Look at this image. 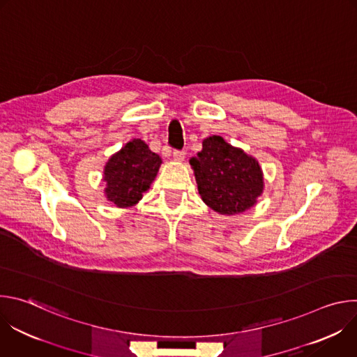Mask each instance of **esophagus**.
Listing matches in <instances>:
<instances>
[{
  "label": "esophagus",
  "instance_id": "esophagus-1",
  "mask_svg": "<svg viewBox=\"0 0 357 357\" xmlns=\"http://www.w3.org/2000/svg\"><path fill=\"white\" fill-rule=\"evenodd\" d=\"M185 155H186V152L185 151H174V160L175 161H183L185 160Z\"/></svg>",
  "mask_w": 357,
  "mask_h": 357
}]
</instances>
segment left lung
<instances>
[{"mask_svg": "<svg viewBox=\"0 0 357 357\" xmlns=\"http://www.w3.org/2000/svg\"><path fill=\"white\" fill-rule=\"evenodd\" d=\"M189 164L202 200L219 215L243 213L263 195L264 174L259 161L220 135L203 139L202 151Z\"/></svg>", "mask_w": 357, "mask_h": 357, "instance_id": "obj_1", "label": "left lung"}]
</instances>
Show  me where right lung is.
<instances>
[{
  "instance_id": "1",
  "label": "right lung",
  "mask_w": 357,
  "mask_h": 357,
  "mask_svg": "<svg viewBox=\"0 0 357 357\" xmlns=\"http://www.w3.org/2000/svg\"><path fill=\"white\" fill-rule=\"evenodd\" d=\"M162 160L145 141L132 138L105 165V196L117 208L135 206L157 178Z\"/></svg>"
}]
</instances>
